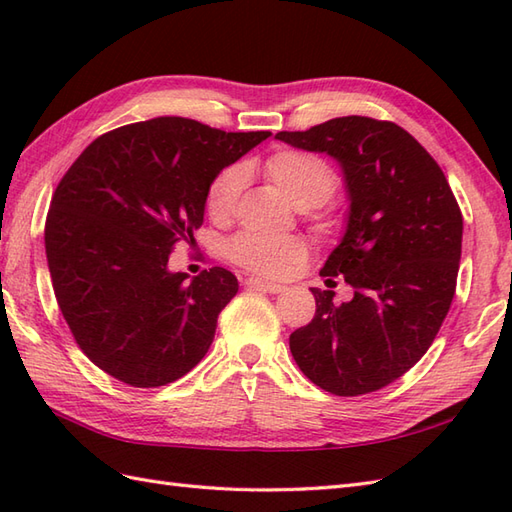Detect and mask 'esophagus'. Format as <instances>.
Wrapping results in <instances>:
<instances>
[{
    "instance_id": "1",
    "label": "esophagus",
    "mask_w": 512,
    "mask_h": 512,
    "mask_svg": "<svg viewBox=\"0 0 512 512\" xmlns=\"http://www.w3.org/2000/svg\"><path fill=\"white\" fill-rule=\"evenodd\" d=\"M246 285L253 290H261V292H270V294H279L285 290V285L275 283V281H266V279H259V277H248Z\"/></svg>"
}]
</instances>
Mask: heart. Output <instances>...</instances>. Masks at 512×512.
<instances>
[{
  "label": "heart",
  "instance_id": "b5f03b06",
  "mask_svg": "<svg viewBox=\"0 0 512 512\" xmlns=\"http://www.w3.org/2000/svg\"><path fill=\"white\" fill-rule=\"evenodd\" d=\"M264 174L281 196L296 209L318 207L334 194L336 172L316 154L301 150H279L264 163ZM244 187L242 168L222 170L207 192V209L211 216L224 218L235 209ZM229 255L248 270L259 275L279 277L305 255V244L299 237H270L261 233H240L229 244Z\"/></svg>",
  "mask_w": 512,
  "mask_h": 512
}]
</instances>
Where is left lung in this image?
<instances>
[{
  "label": "left lung",
  "mask_w": 512,
  "mask_h": 512,
  "mask_svg": "<svg viewBox=\"0 0 512 512\" xmlns=\"http://www.w3.org/2000/svg\"><path fill=\"white\" fill-rule=\"evenodd\" d=\"M275 139L338 161L349 200L320 275L344 277L353 299L336 305L334 290L312 288L316 314L290 336V351L331 395L384 388L423 358L449 312L462 251L458 202L430 152L392 122L349 115Z\"/></svg>",
  "instance_id": "left-lung-1"
}]
</instances>
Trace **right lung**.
Returning a JSON list of instances; mask_svg holds the SVG:
<instances>
[{
    "instance_id": "right-lung-1",
    "label": "right lung",
    "mask_w": 512,
    "mask_h": 512,
    "mask_svg": "<svg viewBox=\"0 0 512 512\" xmlns=\"http://www.w3.org/2000/svg\"><path fill=\"white\" fill-rule=\"evenodd\" d=\"M187 117H154L98 137L67 170L45 222L58 307L78 347L137 388L176 382L205 358L237 279L168 268L194 240L207 192L224 168L268 139Z\"/></svg>"
}]
</instances>
